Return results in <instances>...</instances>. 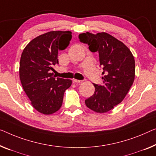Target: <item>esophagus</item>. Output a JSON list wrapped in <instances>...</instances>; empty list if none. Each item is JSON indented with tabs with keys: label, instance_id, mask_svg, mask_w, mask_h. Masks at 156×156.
<instances>
[{
	"label": "esophagus",
	"instance_id": "34e87169",
	"mask_svg": "<svg viewBox=\"0 0 156 156\" xmlns=\"http://www.w3.org/2000/svg\"><path fill=\"white\" fill-rule=\"evenodd\" d=\"M81 82V80H76V79H73V83H80Z\"/></svg>",
	"mask_w": 156,
	"mask_h": 156
}]
</instances>
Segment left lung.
Listing matches in <instances>:
<instances>
[{
	"label": "left lung",
	"instance_id": "obj_1",
	"mask_svg": "<svg viewBox=\"0 0 156 156\" xmlns=\"http://www.w3.org/2000/svg\"><path fill=\"white\" fill-rule=\"evenodd\" d=\"M79 39L99 52L103 66V85L94 84L95 91L85 101L87 107L97 113H106L119 104L126 96L135 77V62L129 49L122 42L105 32L80 34Z\"/></svg>",
	"mask_w": 156,
	"mask_h": 156
}]
</instances>
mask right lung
<instances>
[{"label":"right lung","instance_id":"right-lung-1","mask_svg":"<svg viewBox=\"0 0 156 156\" xmlns=\"http://www.w3.org/2000/svg\"><path fill=\"white\" fill-rule=\"evenodd\" d=\"M69 31H52L33 39L21 56L20 78L33 107L43 114H52L61 108L70 79L56 78L51 71L58 64V51L63 50L71 40Z\"/></svg>","mask_w":156,"mask_h":156}]
</instances>
